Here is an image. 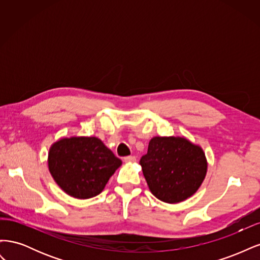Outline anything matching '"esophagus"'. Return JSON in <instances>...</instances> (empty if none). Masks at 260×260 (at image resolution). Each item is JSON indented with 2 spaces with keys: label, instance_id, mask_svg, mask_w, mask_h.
<instances>
[{
  "label": "esophagus",
  "instance_id": "obj_1",
  "mask_svg": "<svg viewBox=\"0 0 260 260\" xmlns=\"http://www.w3.org/2000/svg\"><path fill=\"white\" fill-rule=\"evenodd\" d=\"M123 159H124L125 162H135L137 160V158H136L135 156H125Z\"/></svg>",
  "mask_w": 260,
  "mask_h": 260
}]
</instances>
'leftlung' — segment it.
<instances>
[{"mask_svg":"<svg viewBox=\"0 0 260 260\" xmlns=\"http://www.w3.org/2000/svg\"><path fill=\"white\" fill-rule=\"evenodd\" d=\"M140 165L152 194L158 200L175 204L199 190L207 171L203 149L185 138L155 137Z\"/></svg>","mask_w":260,"mask_h":260,"instance_id":"8db88e82","label":"left lung"}]
</instances>
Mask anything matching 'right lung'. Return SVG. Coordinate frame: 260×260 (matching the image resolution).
<instances>
[{
    "mask_svg": "<svg viewBox=\"0 0 260 260\" xmlns=\"http://www.w3.org/2000/svg\"><path fill=\"white\" fill-rule=\"evenodd\" d=\"M121 160L95 137H73L50 148L49 169L62 191L85 200L104 190Z\"/></svg>",
    "mask_w": 260,
    "mask_h": 260,
    "instance_id": "1",
    "label": "right lung"
}]
</instances>
